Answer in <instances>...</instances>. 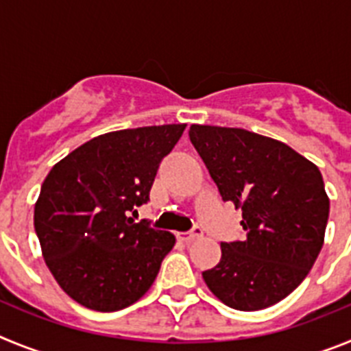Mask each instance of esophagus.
I'll list each match as a JSON object with an SVG mask.
<instances>
[{
  "label": "esophagus",
  "instance_id": "obj_1",
  "mask_svg": "<svg viewBox=\"0 0 351 351\" xmlns=\"http://www.w3.org/2000/svg\"><path fill=\"white\" fill-rule=\"evenodd\" d=\"M178 237L181 239L182 243H191V241H195V239L202 237V228H198V226H195V228L191 232H179Z\"/></svg>",
  "mask_w": 351,
  "mask_h": 351
}]
</instances>
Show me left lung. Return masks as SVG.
<instances>
[{"mask_svg":"<svg viewBox=\"0 0 351 351\" xmlns=\"http://www.w3.org/2000/svg\"><path fill=\"white\" fill-rule=\"evenodd\" d=\"M190 141L223 200L243 210L246 230L244 241L221 243V260L204 281L239 311L280 302L324 246L330 204L320 170L290 145L243 128L191 125Z\"/></svg>","mask_w":351,"mask_h":351,"instance_id":"1","label":"left lung"}]
</instances>
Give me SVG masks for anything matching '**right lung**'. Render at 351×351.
I'll return each mask as SVG.
<instances>
[{
  "mask_svg": "<svg viewBox=\"0 0 351 351\" xmlns=\"http://www.w3.org/2000/svg\"><path fill=\"white\" fill-rule=\"evenodd\" d=\"M186 125L98 135L58 161L35 204V232L49 271L68 297L95 311L137 302L156 280L173 234L135 223L160 161Z\"/></svg>",
  "mask_w": 351,
  "mask_h": 351,
  "instance_id": "obj_1",
  "label": "right lung"
}]
</instances>
